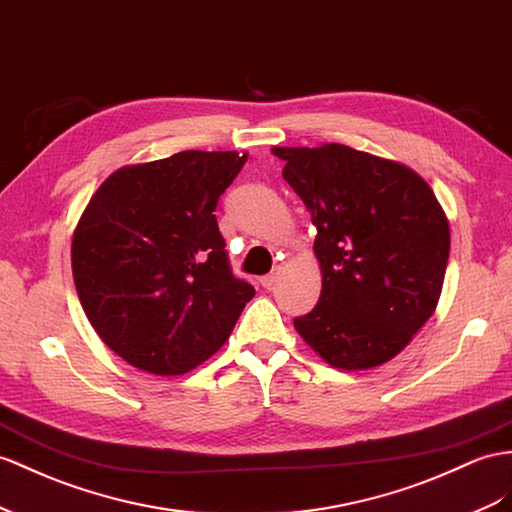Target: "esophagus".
<instances>
[{"instance_id": "esophagus-1", "label": "esophagus", "mask_w": 512, "mask_h": 512, "mask_svg": "<svg viewBox=\"0 0 512 512\" xmlns=\"http://www.w3.org/2000/svg\"><path fill=\"white\" fill-rule=\"evenodd\" d=\"M277 281H279V272H270V274H266V277L259 279L261 287H266V290H272V287L277 285Z\"/></svg>"}]
</instances>
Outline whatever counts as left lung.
Returning <instances> with one entry per match:
<instances>
[{
    "label": "left lung",
    "mask_w": 512,
    "mask_h": 512,
    "mask_svg": "<svg viewBox=\"0 0 512 512\" xmlns=\"http://www.w3.org/2000/svg\"><path fill=\"white\" fill-rule=\"evenodd\" d=\"M318 235V305L294 326L337 370H372L435 313L450 225L415 170L346 144L272 147Z\"/></svg>",
    "instance_id": "8db88e82"
}]
</instances>
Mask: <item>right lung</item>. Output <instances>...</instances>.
Segmentation results:
<instances>
[{
  "label": "right lung",
  "instance_id": "1",
  "mask_svg": "<svg viewBox=\"0 0 512 512\" xmlns=\"http://www.w3.org/2000/svg\"><path fill=\"white\" fill-rule=\"evenodd\" d=\"M248 153L181 151L123 166L77 222L71 266L86 318L112 352L181 376L227 342L255 287L233 277L214 209Z\"/></svg>",
  "mask_w": 512,
  "mask_h": 512
}]
</instances>
